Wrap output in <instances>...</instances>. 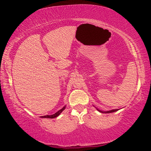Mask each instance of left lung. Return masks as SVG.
Returning a JSON list of instances; mask_svg holds the SVG:
<instances>
[{
    "label": "left lung",
    "instance_id": "obj_1",
    "mask_svg": "<svg viewBox=\"0 0 151 151\" xmlns=\"http://www.w3.org/2000/svg\"><path fill=\"white\" fill-rule=\"evenodd\" d=\"M99 112H103V113H111V112H116L118 111V109H113V110H111V111H100V110H99L98 109H96Z\"/></svg>",
    "mask_w": 151,
    "mask_h": 151
}]
</instances>
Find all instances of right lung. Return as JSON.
Wrapping results in <instances>:
<instances>
[{
	"label": "right lung",
	"instance_id": "1",
	"mask_svg": "<svg viewBox=\"0 0 151 151\" xmlns=\"http://www.w3.org/2000/svg\"><path fill=\"white\" fill-rule=\"evenodd\" d=\"M65 107H66V106H64L63 109H61L60 110H59V111L56 112V113H55L54 114H52V115H46V116H40V117H41V118L54 119V118H55V117H57L58 115H59V114L61 113V112H62L64 111V110L65 109Z\"/></svg>",
	"mask_w": 151,
	"mask_h": 151
}]
</instances>
